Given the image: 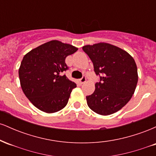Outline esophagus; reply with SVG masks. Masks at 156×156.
Wrapping results in <instances>:
<instances>
[{
    "label": "esophagus",
    "instance_id": "obj_1",
    "mask_svg": "<svg viewBox=\"0 0 156 156\" xmlns=\"http://www.w3.org/2000/svg\"><path fill=\"white\" fill-rule=\"evenodd\" d=\"M86 80H87V78H86V76H83V77H82V78H80V79L79 80V81H80V83L82 84V83H85Z\"/></svg>",
    "mask_w": 156,
    "mask_h": 156
}]
</instances>
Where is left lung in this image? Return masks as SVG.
Listing matches in <instances>:
<instances>
[{
    "label": "left lung",
    "instance_id": "1",
    "mask_svg": "<svg viewBox=\"0 0 156 156\" xmlns=\"http://www.w3.org/2000/svg\"><path fill=\"white\" fill-rule=\"evenodd\" d=\"M94 65L100 82L93 94L87 96V105L101 115H110L125 106L135 92L137 67L133 57L124 50L105 42L82 48Z\"/></svg>",
    "mask_w": 156,
    "mask_h": 156
}]
</instances>
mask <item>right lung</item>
<instances>
[{
  "mask_svg": "<svg viewBox=\"0 0 156 156\" xmlns=\"http://www.w3.org/2000/svg\"><path fill=\"white\" fill-rule=\"evenodd\" d=\"M78 48L52 40L31 50L23 57L19 78L23 92L37 108L48 114L62 110L67 104L76 83L61 73L68 69L67 55Z\"/></svg>",
  "mask_w": 156,
  "mask_h": 156,
  "instance_id": "add662e5",
  "label": "right lung"
}]
</instances>
